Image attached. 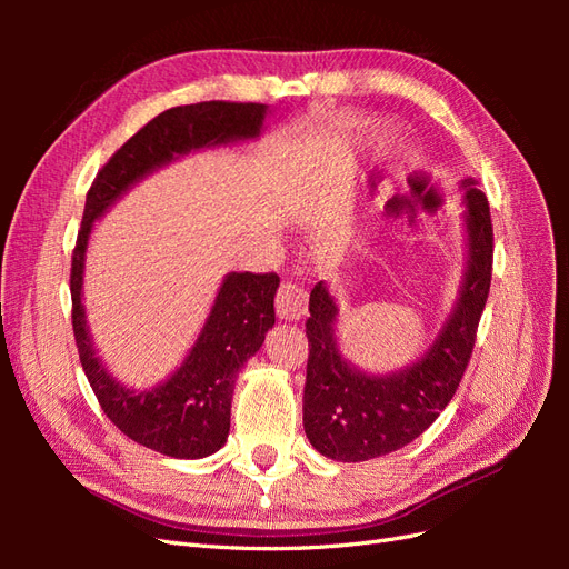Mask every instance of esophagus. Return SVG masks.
I'll list each match as a JSON object with an SVG mask.
<instances>
[{"mask_svg":"<svg viewBox=\"0 0 569 569\" xmlns=\"http://www.w3.org/2000/svg\"><path fill=\"white\" fill-rule=\"evenodd\" d=\"M306 289H301L299 284L282 282L278 289V297H274V311L284 320H299L306 313Z\"/></svg>","mask_w":569,"mask_h":569,"instance_id":"1","label":"esophagus"}]
</instances>
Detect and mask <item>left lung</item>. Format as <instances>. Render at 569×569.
Here are the masks:
<instances>
[{"mask_svg":"<svg viewBox=\"0 0 569 569\" xmlns=\"http://www.w3.org/2000/svg\"><path fill=\"white\" fill-rule=\"evenodd\" d=\"M462 189L468 266L449 320L416 363L387 375L358 370L339 351L337 303L330 291L325 282L311 289L303 429L318 453L360 462L399 451L416 441L453 399L475 349L493 263L489 201L472 178L462 180Z\"/></svg>","mask_w":569,"mask_h":569,"instance_id":"1","label":"left lung"}]
</instances>
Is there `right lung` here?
Wrapping results in <instances>:
<instances>
[{"label":"right lung","mask_w":569,"mask_h":569,"mask_svg":"<svg viewBox=\"0 0 569 569\" xmlns=\"http://www.w3.org/2000/svg\"><path fill=\"white\" fill-rule=\"evenodd\" d=\"M266 104L199 101L159 113L99 170L88 199L71 263L73 335L80 363L107 418L132 441L170 458H206L226 446L239 370L261 349L274 325V272H230L222 280L192 351L166 382L151 389L120 385L101 363L82 306L84 251L94 220L132 184L189 151L226 147L261 134Z\"/></svg>","instance_id":"right-lung-1"}]
</instances>
